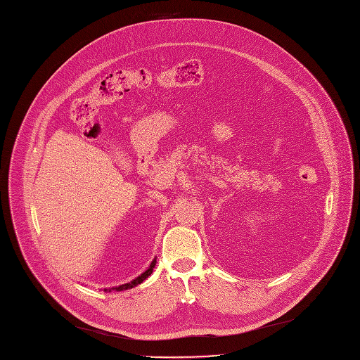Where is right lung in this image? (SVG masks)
<instances>
[{
  "label": "right lung",
  "mask_w": 360,
  "mask_h": 360,
  "mask_svg": "<svg viewBox=\"0 0 360 360\" xmlns=\"http://www.w3.org/2000/svg\"><path fill=\"white\" fill-rule=\"evenodd\" d=\"M155 262H157V258H154L153 259V262L150 264V266H148V269H146L141 275H138L136 278H134L132 281H129V283H127V284H122V285H118V287H112V288H103V291L105 292H110V291H124V290H129V288H134V287H136L138 284H141L144 280H147L148 276L153 274V268L155 266Z\"/></svg>",
  "instance_id": "add662e5"
}]
</instances>
